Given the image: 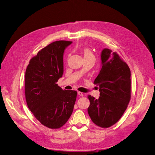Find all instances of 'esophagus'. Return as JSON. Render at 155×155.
<instances>
[{
	"mask_svg": "<svg viewBox=\"0 0 155 155\" xmlns=\"http://www.w3.org/2000/svg\"><path fill=\"white\" fill-rule=\"evenodd\" d=\"M78 94L79 96H83V94L81 92H78Z\"/></svg>",
	"mask_w": 155,
	"mask_h": 155,
	"instance_id": "34e87169",
	"label": "esophagus"
}]
</instances>
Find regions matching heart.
<instances>
[{
  "label": "heart",
  "instance_id": "obj_1",
  "mask_svg": "<svg viewBox=\"0 0 155 155\" xmlns=\"http://www.w3.org/2000/svg\"><path fill=\"white\" fill-rule=\"evenodd\" d=\"M83 54L84 58H94V56L92 51L88 48H84L83 50Z\"/></svg>",
  "mask_w": 155,
  "mask_h": 155
}]
</instances>
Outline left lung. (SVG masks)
<instances>
[{
    "label": "left lung",
    "instance_id": "obj_1",
    "mask_svg": "<svg viewBox=\"0 0 155 155\" xmlns=\"http://www.w3.org/2000/svg\"><path fill=\"white\" fill-rule=\"evenodd\" d=\"M102 67L94 83L99 86L98 99L88 96V113L93 123L102 128L113 125L124 114L130 100V70L116 52L104 48Z\"/></svg>",
    "mask_w": 155,
    "mask_h": 155
}]
</instances>
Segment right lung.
Returning a JSON list of instances; mask_svg holds the SVG:
<instances>
[{"instance_id":"obj_1","label":"right lung","mask_w":155,"mask_h":155,"mask_svg":"<svg viewBox=\"0 0 155 155\" xmlns=\"http://www.w3.org/2000/svg\"><path fill=\"white\" fill-rule=\"evenodd\" d=\"M72 41L53 42L32 58L25 73V97L35 118L50 129L61 127L71 116L78 92L57 83L63 74V53Z\"/></svg>"}]
</instances>
